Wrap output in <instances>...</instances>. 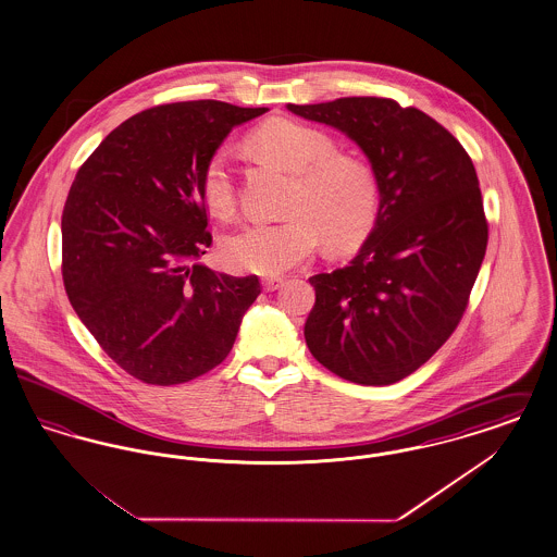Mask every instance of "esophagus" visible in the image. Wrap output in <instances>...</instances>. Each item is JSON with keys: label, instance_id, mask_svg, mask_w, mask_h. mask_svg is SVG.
<instances>
[{"label": "esophagus", "instance_id": "obj_1", "mask_svg": "<svg viewBox=\"0 0 557 557\" xmlns=\"http://www.w3.org/2000/svg\"><path fill=\"white\" fill-rule=\"evenodd\" d=\"M284 286V277H263V288L267 292L277 290Z\"/></svg>", "mask_w": 557, "mask_h": 557}]
</instances>
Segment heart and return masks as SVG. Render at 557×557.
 Here are the masks:
<instances>
[{
	"label": "heart",
	"mask_w": 557,
	"mask_h": 557,
	"mask_svg": "<svg viewBox=\"0 0 557 557\" xmlns=\"http://www.w3.org/2000/svg\"><path fill=\"white\" fill-rule=\"evenodd\" d=\"M261 157L296 175L282 221H252L223 242L221 259L234 271L280 275L309 261L321 238L350 248L370 234L382 207V184L370 160L341 154L336 141L311 125L273 119L248 137ZM209 211L221 219L236 211L238 187L225 152H214L200 175Z\"/></svg>",
	"instance_id": "obj_1"
}]
</instances>
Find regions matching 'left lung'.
<instances>
[{
    "label": "left lung",
    "mask_w": 557,
    "mask_h": 557,
    "mask_svg": "<svg viewBox=\"0 0 557 557\" xmlns=\"http://www.w3.org/2000/svg\"><path fill=\"white\" fill-rule=\"evenodd\" d=\"M288 110L355 139L382 184L359 255L309 277L315 305L307 346L348 382L395 384L449 341L468 309L488 242L474 162L441 123L391 98Z\"/></svg>",
    "instance_id": "8db88e82"
}]
</instances>
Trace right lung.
Here are the masks:
<instances>
[{
    "label": "right lung",
    "instance_id": "add662e5",
    "mask_svg": "<svg viewBox=\"0 0 557 557\" xmlns=\"http://www.w3.org/2000/svg\"><path fill=\"white\" fill-rule=\"evenodd\" d=\"M267 108L216 100L141 110L77 171L62 211V280L108 357L173 386L216 368L261 294L257 275L196 263L212 244L200 175L221 141Z\"/></svg>",
    "mask_w": 557,
    "mask_h": 557
}]
</instances>
